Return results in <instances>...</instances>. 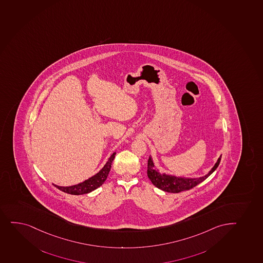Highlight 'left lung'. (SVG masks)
<instances>
[{
	"instance_id": "8db88e82",
	"label": "left lung",
	"mask_w": 263,
	"mask_h": 263,
	"mask_svg": "<svg viewBox=\"0 0 263 263\" xmlns=\"http://www.w3.org/2000/svg\"><path fill=\"white\" fill-rule=\"evenodd\" d=\"M220 160H221V156L218 157L215 165L213 166L212 170L204 177H198V178H186V177H175V176L164 174V173L161 174L155 168V164H154L152 157H149L148 161L147 174L154 185L157 187L158 189L164 191V192H172V193H178V192H183V191L192 189L195 186L198 185L203 181L205 180L207 177H209L210 175L218 168Z\"/></svg>"
}]
</instances>
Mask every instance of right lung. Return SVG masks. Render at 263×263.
<instances>
[{
    "mask_svg": "<svg viewBox=\"0 0 263 263\" xmlns=\"http://www.w3.org/2000/svg\"><path fill=\"white\" fill-rule=\"evenodd\" d=\"M115 154H116L115 152L112 153V156L108 158V161L106 162L103 168H101L97 174L90 177L87 180L84 181V182L79 183V184H75V185L59 186L56 185V184H53V185L60 191L71 195L86 194V193L95 191V190L99 188L100 186L102 185L104 182L106 181V177L109 174L112 161L115 159Z\"/></svg>",
    "mask_w": 263,
    "mask_h": 263,
    "instance_id": "right-lung-1",
    "label": "right lung"
}]
</instances>
